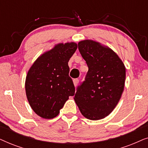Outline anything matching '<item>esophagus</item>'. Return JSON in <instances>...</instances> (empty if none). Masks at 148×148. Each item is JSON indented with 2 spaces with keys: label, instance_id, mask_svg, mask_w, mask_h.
Instances as JSON below:
<instances>
[{
  "label": "esophagus",
  "instance_id": "34e87169",
  "mask_svg": "<svg viewBox=\"0 0 148 148\" xmlns=\"http://www.w3.org/2000/svg\"><path fill=\"white\" fill-rule=\"evenodd\" d=\"M78 83H79V79H73V84H74V86L76 87L77 86Z\"/></svg>",
  "mask_w": 148,
  "mask_h": 148
}]
</instances>
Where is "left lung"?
Returning <instances> with one entry per match:
<instances>
[{
  "mask_svg": "<svg viewBox=\"0 0 148 148\" xmlns=\"http://www.w3.org/2000/svg\"><path fill=\"white\" fill-rule=\"evenodd\" d=\"M78 48L88 71L77 88L74 100L86 119L96 121L110 114L124 90L126 69L119 56L99 42L86 40Z\"/></svg>",
  "mask_w": 148,
  "mask_h": 148,
  "instance_id": "8db88e82",
  "label": "left lung"
}]
</instances>
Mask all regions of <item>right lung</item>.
Returning <instances> with one entry per match:
<instances>
[{"label": "right lung", "mask_w": 148, "mask_h": 148, "mask_svg": "<svg viewBox=\"0 0 148 148\" xmlns=\"http://www.w3.org/2000/svg\"><path fill=\"white\" fill-rule=\"evenodd\" d=\"M77 48L75 42L56 44L40 56L28 71L26 96L32 110L42 118L56 117L69 97L74 96L68 62Z\"/></svg>", "instance_id": "right-lung-1"}]
</instances>
